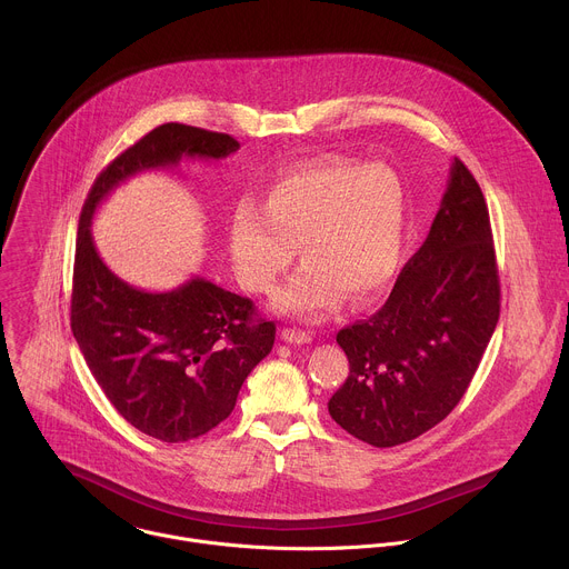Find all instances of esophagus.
I'll return each mask as SVG.
<instances>
[{
    "mask_svg": "<svg viewBox=\"0 0 569 569\" xmlns=\"http://www.w3.org/2000/svg\"><path fill=\"white\" fill-rule=\"evenodd\" d=\"M281 340L290 342V345H308L312 340V333L299 331V329H283L281 331Z\"/></svg>",
    "mask_w": 569,
    "mask_h": 569,
    "instance_id": "1",
    "label": "esophagus"
}]
</instances>
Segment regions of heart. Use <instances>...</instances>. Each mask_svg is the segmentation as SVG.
I'll return each mask as SVG.
<instances>
[{
  "mask_svg": "<svg viewBox=\"0 0 569 569\" xmlns=\"http://www.w3.org/2000/svg\"><path fill=\"white\" fill-rule=\"evenodd\" d=\"M405 233L400 176L338 157L277 178L261 209L240 202L229 218V257L242 286L268 295L299 250L303 268L272 306L312 319L336 310L345 295L358 306L376 299L400 266Z\"/></svg>",
  "mask_w": 569,
  "mask_h": 569,
  "instance_id": "obj_1",
  "label": "heart"
}]
</instances>
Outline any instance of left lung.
I'll return each instance as SVG.
<instances>
[{"label": "left lung", "instance_id": "8db88e82", "mask_svg": "<svg viewBox=\"0 0 569 569\" xmlns=\"http://www.w3.org/2000/svg\"><path fill=\"white\" fill-rule=\"evenodd\" d=\"M498 317L489 209L455 157L430 233L389 299L338 333L349 378L329 400L333 421L376 448L421 437L466 393Z\"/></svg>", "mask_w": 569, "mask_h": 569}]
</instances>
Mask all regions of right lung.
<instances>
[{
  "label": "right lung",
  "mask_w": 569,
  "mask_h": 569,
  "mask_svg": "<svg viewBox=\"0 0 569 569\" xmlns=\"http://www.w3.org/2000/svg\"><path fill=\"white\" fill-rule=\"evenodd\" d=\"M240 143L222 132L164 123L121 152L97 178L80 211L71 290V331L114 410L164 443L198 439L224 421L250 371L272 351L274 321L248 297L202 277L148 292L119 279L99 257L92 220L128 178L224 159Z\"/></svg>",
  "instance_id": "add662e5"
}]
</instances>
